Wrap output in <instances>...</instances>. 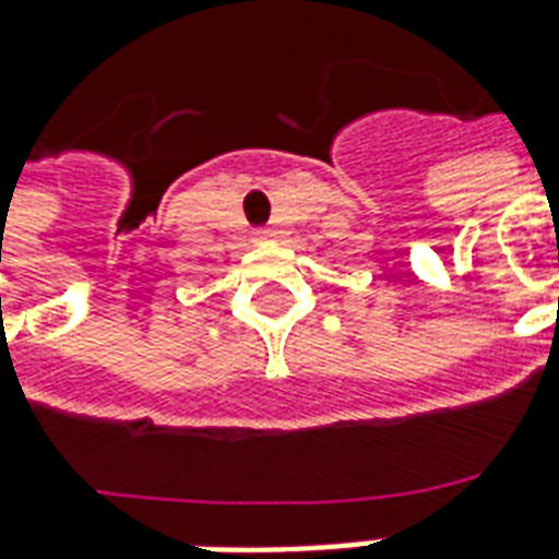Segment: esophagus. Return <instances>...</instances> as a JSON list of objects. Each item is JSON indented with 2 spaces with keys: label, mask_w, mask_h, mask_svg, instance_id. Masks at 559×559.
Returning <instances> with one entry per match:
<instances>
[{
  "label": "esophagus",
  "mask_w": 559,
  "mask_h": 559,
  "mask_svg": "<svg viewBox=\"0 0 559 559\" xmlns=\"http://www.w3.org/2000/svg\"><path fill=\"white\" fill-rule=\"evenodd\" d=\"M254 237L269 239V237H272V230H269V227H260V230H254Z\"/></svg>",
  "instance_id": "1"
}]
</instances>
